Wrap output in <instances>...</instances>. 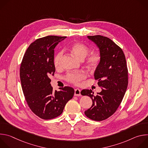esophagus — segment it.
Returning <instances> with one entry per match:
<instances>
[{
    "label": "esophagus",
    "mask_w": 148,
    "mask_h": 148,
    "mask_svg": "<svg viewBox=\"0 0 148 148\" xmlns=\"http://www.w3.org/2000/svg\"><path fill=\"white\" fill-rule=\"evenodd\" d=\"M74 95L75 96H80L81 95V90L79 89H78V88L75 89Z\"/></svg>",
    "instance_id": "obj_1"
}]
</instances>
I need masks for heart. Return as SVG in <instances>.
<instances>
[{
    "mask_svg": "<svg viewBox=\"0 0 148 148\" xmlns=\"http://www.w3.org/2000/svg\"><path fill=\"white\" fill-rule=\"evenodd\" d=\"M70 50L73 55L79 60H83L85 58L89 51L88 48L86 45L79 43L73 44L70 46ZM62 56V51H60L54 57V64L56 68H59L61 66ZM100 60V55L97 53H92L90 54L87 58V65L90 68L94 69L98 66ZM87 75L85 72L79 71L68 73L66 76V79L67 81L75 84V85H79L80 82L85 79Z\"/></svg>",
    "mask_w": 148,
    "mask_h": 148,
    "instance_id": "1",
    "label": "heart"
}]
</instances>
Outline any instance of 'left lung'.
Returning a JSON list of instances; mask_svg holds the SVG:
<instances>
[{"instance_id": "8db88e82", "label": "left lung", "mask_w": 148, "mask_h": 148, "mask_svg": "<svg viewBox=\"0 0 148 148\" xmlns=\"http://www.w3.org/2000/svg\"><path fill=\"white\" fill-rule=\"evenodd\" d=\"M99 50L101 60L94 72L102 91L94 95L91 90H83L82 95L92 101L84 113L90 119L101 121L113 115L121 104L128 84V69L122 50L110 38L100 35L88 36Z\"/></svg>"}]
</instances>
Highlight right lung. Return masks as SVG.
Here are the masks:
<instances>
[{
    "label": "right lung",
    "instance_id": "obj_1",
    "mask_svg": "<svg viewBox=\"0 0 148 148\" xmlns=\"http://www.w3.org/2000/svg\"><path fill=\"white\" fill-rule=\"evenodd\" d=\"M66 37L48 36L38 38L27 49L20 69L21 84L26 101L32 112L43 119L60 115L74 95L71 87L54 91L50 76L54 75V49Z\"/></svg>",
    "mask_w": 148,
    "mask_h": 148
}]
</instances>
